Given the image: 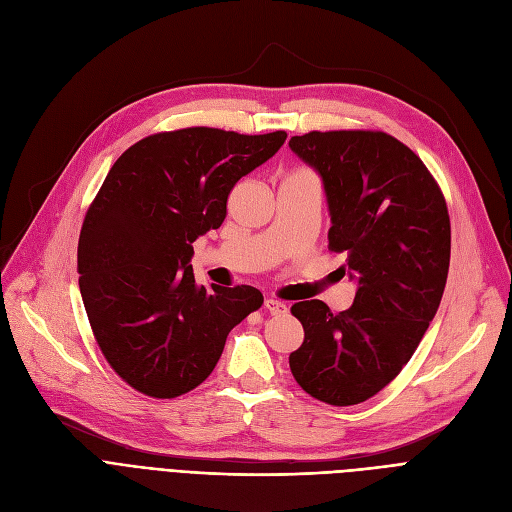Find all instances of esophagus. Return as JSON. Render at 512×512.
<instances>
[{
  "mask_svg": "<svg viewBox=\"0 0 512 512\" xmlns=\"http://www.w3.org/2000/svg\"><path fill=\"white\" fill-rule=\"evenodd\" d=\"M264 309H267L271 315H281V313L288 311L286 303L275 301V298H267V301H264Z\"/></svg>",
  "mask_w": 512,
  "mask_h": 512,
  "instance_id": "1",
  "label": "esophagus"
}]
</instances>
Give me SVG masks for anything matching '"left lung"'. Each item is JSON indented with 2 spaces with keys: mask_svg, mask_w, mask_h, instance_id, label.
Here are the masks:
<instances>
[{
  "mask_svg": "<svg viewBox=\"0 0 512 512\" xmlns=\"http://www.w3.org/2000/svg\"><path fill=\"white\" fill-rule=\"evenodd\" d=\"M292 152L320 173L328 248L343 252L358 290L332 313L322 301L292 305L305 341L290 370L307 394L334 407L368 400L411 360L443 298L451 222L421 158L383 131H311Z\"/></svg>",
  "mask_w": 512,
  "mask_h": 512,
  "instance_id": "obj_1",
  "label": "left lung"
}]
</instances>
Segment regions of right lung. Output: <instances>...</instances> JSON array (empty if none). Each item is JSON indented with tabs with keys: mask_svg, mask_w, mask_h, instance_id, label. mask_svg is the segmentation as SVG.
Here are the masks:
<instances>
[{
	"mask_svg": "<svg viewBox=\"0 0 512 512\" xmlns=\"http://www.w3.org/2000/svg\"><path fill=\"white\" fill-rule=\"evenodd\" d=\"M286 137L165 131L112 165L82 222L78 284L101 354L133 390L152 398L195 390L228 332L260 309L252 286H197L192 243L220 228L233 186Z\"/></svg>",
	"mask_w": 512,
	"mask_h": 512,
	"instance_id": "1",
	"label": "right lung"
}]
</instances>
